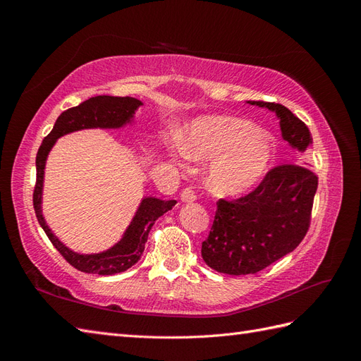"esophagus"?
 Returning a JSON list of instances; mask_svg holds the SVG:
<instances>
[{"instance_id": "esophagus-1", "label": "esophagus", "mask_w": 361, "mask_h": 361, "mask_svg": "<svg viewBox=\"0 0 361 361\" xmlns=\"http://www.w3.org/2000/svg\"><path fill=\"white\" fill-rule=\"evenodd\" d=\"M195 199H197V195H195V192L191 188H185L180 192V200L183 203H192V202H195Z\"/></svg>"}]
</instances>
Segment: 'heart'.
I'll return each mask as SVG.
<instances>
[{"mask_svg": "<svg viewBox=\"0 0 361 361\" xmlns=\"http://www.w3.org/2000/svg\"><path fill=\"white\" fill-rule=\"evenodd\" d=\"M183 155L192 161H209L206 187L223 197L239 195L265 176L274 159V141L264 129L245 118L202 116L185 129Z\"/></svg>", "mask_w": 361, "mask_h": 361, "instance_id": "1", "label": "heart"}]
</instances>
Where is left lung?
I'll use <instances>...</instances> for the list:
<instances>
[{
  "label": "left lung",
  "mask_w": 361,
  "mask_h": 361,
  "mask_svg": "<svg viewBox=\"0 0 361 361\" xmlns=\"http://www.w3.org/2000/svg\"><path fill=\"white\" fill-rule=\"evenodd\" d=\"M276 113L281 137L304 154L312 146L309 128L286 106L247 101ZM318 178L307 167L272 169L245 197L218 200L212 228L202 244L207 267L228 276L256 274L298 247L309 231Z\"/></svg>",
  "instance_id": "obj_1"
}]
</instances>
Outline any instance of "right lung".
I'll list each match as a JSON object with an SVG mask.
<instances>
[{
    "instance_id": "1",
    "label": "right lung",
    "mask_w": 361,
    "mask_h": 361,
    "mask_svg": "<svg viewBox=\"0 0 361 361\" xmlns=\"http://www.w3.org/2000/svg\"><path fill=\"white\" fill-rule=\"evenodd\" d=\"M143 102L135 97H117V96H94L84 101L78 106L69 108L63 111L52 130L42 141L36 157L37 180L32 194V204L37 221L45 231L52 245L56 247L60 255L66 259L69 264L87 274L113 276L117 272H123L128 268L135 265L145 251V244L152 226L161 215L170 211L176 204V200H161L158 197H143L135 215L126 227L125 233L116 243L101 253L82 255L76 253L69 247L64 245L60 239L52 233L49 226L42 214V194H43V179H45V166L51 149L57 143V140L63 135L82 129H120L134 122V114Z\"/></svg>"
}]
</instances>
